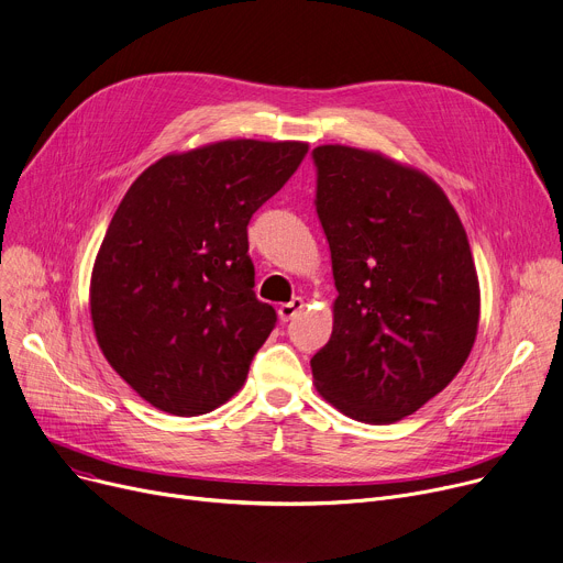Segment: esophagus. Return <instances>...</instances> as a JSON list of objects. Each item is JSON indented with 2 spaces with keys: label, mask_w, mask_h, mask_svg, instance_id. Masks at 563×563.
<instances>
[{
  "label": "esophagus",
  "mask_w": 563,
  "mask_h": 563,
  "mask_svg": "<svg viewBox=\"0 0 563 563\" xmlns=\"http://www.w3.org/2000/svg\"><path fill=\"white\" fill-rule=\"evenodd\" d=\"M301 310H303V298H291L289 303H283V306L278 308V319H280L283 323H287V321H291Z\"/></svg>",
  "instance_id": "obj_1"
}]
</instances>
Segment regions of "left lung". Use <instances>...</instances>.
<instances>
[{
	"label": "left lung",
	"instance_id": "8db88e82",
	"mask_svg": "<svg viewBox=\"0 0 563 563\" xmlns=\"http://www.w3.org/2000/svg\"><path fill=\"white\" fill-rule=\"evenodd\" d=\"M312 156L336 287L332 334L310 360L314 387L355 421L396 423L451 385L475 344L466 231L417 167L346 144Z\"/></svg>",
	"mask_w": 563,
	"mask_h": 563
}]
</instances>
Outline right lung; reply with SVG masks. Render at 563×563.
I'll list each match as a JSON object with an SVG mask.
<instances>
[{
	"mask_svg": "<svg viewBox=\"0 0 563 563\" xmlns=\"http://www.w3.org/2000/svg\"><path fill=\"white\" fill-rule=\"evenodd\" d=\"M308 142L219 140L148 165L110 219L90 278L97 344L120 378L174 417L233 398L276 310L253 291L246 227Z\"/></svg>",
	"mask_w": 563,
	"mask_h": 563,
	"instance_id": "1",
	"label": "right lung"
}]
</instances>
